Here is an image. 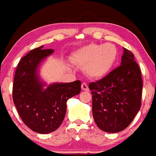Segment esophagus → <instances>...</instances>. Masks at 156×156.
<instances>
[{
  "label": "esophagus",
  "mask_w": 156,
  "mask_h": 156,
  "mask_svg": "<svg viewBox=\"0 0 156 156\" xmlns=\"http://www.w3.org/2000/svg\"><path fill=\"white\" fill-rule=\"evenodd\" d=\"M81 88L83 91H89V87L86 83H83L81 85Z\"/></svg>",
  "instance_id": "34e87169"
}]
</instances>
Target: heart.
Masks as SVG:
<instances>
[{"label": "heart", "mask_w": 156, "mask_h": 156, "mask_svg": "<svg viewBox=\"0 0 156 156\" xmlns=\"http://www.w3.org/2000/svg\"><path fill=\"white\" fill-rule=\"evenodd\" d=\"M118 58V49L115 44H92L80 48L73 54L72 59L77 65L84 67L89 77L105 76L115 65Z\"/></svg>", "instance_id": "b5f03b06"}]
</instances>
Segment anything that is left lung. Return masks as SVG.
Masks as SVG:
<instances>
[{
  "instance_id": "left-lung-1",
  "label": "left lung",
  "mask_w": 156,
  "mask_h": 156,
  "mask_svg": "<svg viewBox=\"0 0 156 156\" xmlns=\"http://www.w3.org/2000/svg\"><path fill=\"white\" fill-rule=\"evenodd\" d=\"M92 115L98 128L118 133L127 128L141 107V71L130 51L124 48L121 65L89 83Z\"/></svg>"
}]
</instances>
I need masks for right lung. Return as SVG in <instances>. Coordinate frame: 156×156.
Masks as SVG:
<instances>
[{
    "mask_svg": "<svg viewBox=\"0 0 156 156\" xmlns=\"http://www.w3.org/2000/svg\"><path fill=\"white\" fill-rule=\"evenodd\" d=\"M42 47L30 51L20 61L13 80V100L24 124L35 132L45 134L62 124L67 100L80 93L81 82L54 83L44 89L37 69L54 50Z\"/></svg>",
    "mask_w": 156,
    "mask_h": 156,
    "instance_id": "add662e5",
    "label": "right lung"
}]
</instances>
